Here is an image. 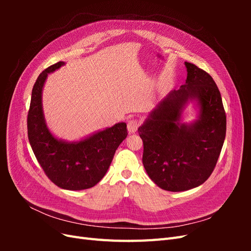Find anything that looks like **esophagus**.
I'll return each instance as SVG.
<instances>
[{"mask_svg": "<svg viewBox=\"0 0 251 251\" xmlns=\"http://www.w3.org/2000/svg\"><path fill=\"white\" fill-rule=\"evenodd\" d=\"M139 126V121L136 119H132L127 121V131L128 133H135L137 131V128Z\"/></svg>", "mask_w": 251, "mask_h": 251, "instance_id": "1", "label": "esophagus"}]
</instances>
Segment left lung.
Here are the masks:
<instances>
[{"instance_id": "8db88e82", "label": "left lung", "mask_w": 251, "mask_h": 251, "mask_svg": "<svg viewBox=\"0 0 251 251\" xmlns=\"http://www.w3.org/2000/svg\"><path fill=\"white\" fill-rule=\"evenodd\" d=\"M184 65V85L171 91L138 127L144 169L156 185L169 192L203 184L215 169L226 135V115L215 80L194 64ZM189 102L197 118L184 123L183 112Z\"/></svg>"}]
</instances>
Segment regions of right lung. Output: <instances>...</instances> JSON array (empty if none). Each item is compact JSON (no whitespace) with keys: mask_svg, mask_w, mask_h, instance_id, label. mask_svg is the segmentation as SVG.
<instances>
[{"mask_svg":"<svg viewBox=\"0 0 251 251\" xmlns=\"http://www.w3.org/2000/svg\"><path fill=\"white\" fill-rule=\"evenodd\" d=\"M65 65V62L52 65L37 77L27 118L28 138L37 161L53 183L68 191H81L93 187L103 178L127 130L126 123H118L76 141L52 134L44 115L43 89L48 74Z\"/></svg>","mask_w":251,"mask_h":251,"instance_id":"add662e5","label":"right lung"}]
</instances>
